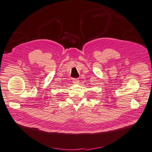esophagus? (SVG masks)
Returning a JSON list of instances; mask_svg holds the SVG:
<instances>
[{"label":"esophagus","instance_id":"34e87169","mask_svg":"<svg viewBox=\"0 0 152 152\" xmlns=\"http://www.w3.org/2000/svg\"><path fill=\"white\" fill-rule=\"evenodd\" d=\"M72 82L75 83V84H77V83H79V80L77 79V78H74V79L72 80Z\"/></svg>","mask_w":152,"mask_h":152}]
</instances>
